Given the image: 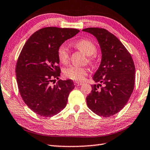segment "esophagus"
<instances>
[{"mask_svg":"<svg viewBox=\"0 0 150 150\" xmlns=\"http://www.w3.org/2000/svg\"><path fill=\"white\" fill-rule=\"evenodd\" d=\"M74 84L76 86H81V85L83 84V83H79V82H75Z\"/></svg>","mask_w":150,"mask_h":150,"instance_id":"obj_1","label":"esophagus"}]
</instances>
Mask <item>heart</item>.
Instances as JSON below:
<instances>
[{"mask_svg": "<svg viewBox=\"0 0 150 150\" xmlns=\"http://www.w3.org/2000/svg\"><path fill=\"white\" fill-rule=\"evenodd\" d=\"M76 48L83 51L87 56H92L96 52V47L95 44L90 40L83 39L79 40L74 44ZM58 57L62 63L66 64L69 61V51L66 45H62L58 49ZM90 62H93V58H89ZM64 75L66 77L72 80L77 81H82L84 79L85 76L87 75L86 69L82 67L71 66L64 70Z\"/></svg>", "mask_w": 150, "mask_h": 150, "instance_id": "obj_1", "label": "heart"}]
</instances>
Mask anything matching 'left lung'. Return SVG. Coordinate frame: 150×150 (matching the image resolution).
Returning <instances> with one entry per match:
<instances>
[{"label":"left lung","instance_id":"1","mask_svg":"<svg viewBox=\"0 0 150 150\" xmlns=\"http://www.w3.org/2000/svg\"><path fill=\"white\" fill-rule=\"evenodd\" d=\"M83 31L96 37L101 51L100 65L92 77L98 84L92 85L87 105L98 116L110 117L125 107L133 91V58L122 42L106 29L87 28Z\"/></svg>","mask_w":150,"mask_h":150}]
</instances>
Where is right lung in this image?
Wrapping results in <instances>:
<instances>
[{"label": "right lung", "mask_w": 150, "mask_h": 150, "mask_svg": "<svg viewBox=\"0 0 150 150\" xmlns=\"http://www.w3.org/2000/svg\"><path fill=\"white\" fill-rule=\"evenodd\" d=\"M75 28L45 27L32 35L25 44L17 62L18 88L25 104L38 115L51 117L66 107L75 85L71 79L59 80L60 69L58 49L65 41L75 36Z\"/></svg>", "instance_id": "obj_1"}]
</instances>
